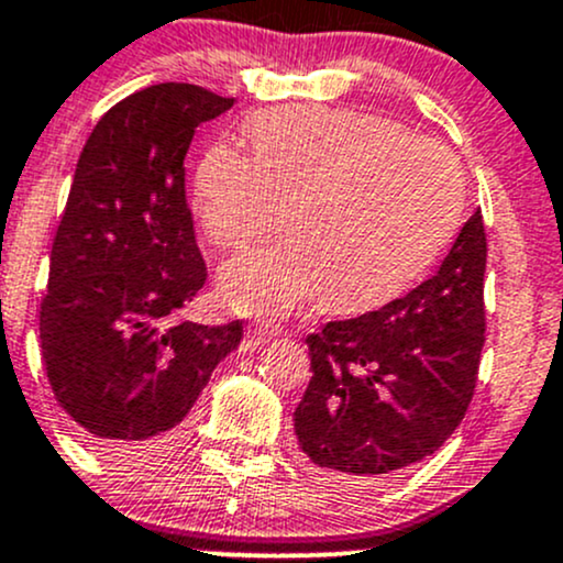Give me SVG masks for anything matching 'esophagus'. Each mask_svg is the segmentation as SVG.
<instances>
[{
    "label": "esophagus",
    "mask_w": 563,
    "mask_h": 563,
    "mask_svg": "<svg viewBox=\"0 0 563 563\" xmlns=\"http://www.w3.org/2000/svg\"><path fill=\"white\" fill-rule=\"evenodd\" d=\"M277 325H272V323H253L251 329H249V339L253 344H267V342H272V339L277 336Z\"/></svg>",
    "instance_id": "obj_1"
}]
</instances>
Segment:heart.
<instances>
[{
	"label": "heart",
	"mask_w": 563,
	"mask_h": 563,
	"mask_svg": "<svg viewBox=\"0 0 563 563\" xmlns=\"http://www.w3.org/2000/svg\"><path fill=\"white\" fill-rule=\"evenodd\" d=\"M253 150L216 141L195 176L213 243L240 249L288 208V238L230 258L219 296L240 314L280 318L329 294L366 307L430 267L462 211V170L438 141L355 109L283 107L249 122Z\"/></svg>",
	"instance_id": "1"
}]
</instances>
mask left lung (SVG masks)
Returning a JSON list of instances; mask_svg holds the SVG:
<instances>
[{
    "mask_svg": "<svg viewBox=\"0 0 563 563\" xmlns=\"http://www.w3.org/2000/svg\"><path fill=\"white\" fill-rule=\"evenodd\" d=\"M484 219L475 211L413 291L307 336L312 379L294 411L307 467L385 481L452 435L484 347Z\"/></svg>",
    "mask_w": 563,
    "mask_h": 563,
    "instance_id": "8db88e82",
    "label": "left lung"
}]
</instances>
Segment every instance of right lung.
I'll return each mask as SVG.
<instances>
[{
    "instance_id": "add662e5",
    "label": "right lung",
    "mask_w": 563,
    "mask_h": 563,
    "mask_svg": "<svg viewBox=\"0 0 563 563\" xmlns=\"http://www.w3.org/2000/svg\"><path fill=\"white\" fill-rule=\"evenodd\" d=\"M187 82L133 92L92 128L51 251L40 339L47 379L92 452L150 460L181 438L243 323L178 312L206 286L184 184L195 131L230 111Z\"/></svg>"
}]
</instances>
